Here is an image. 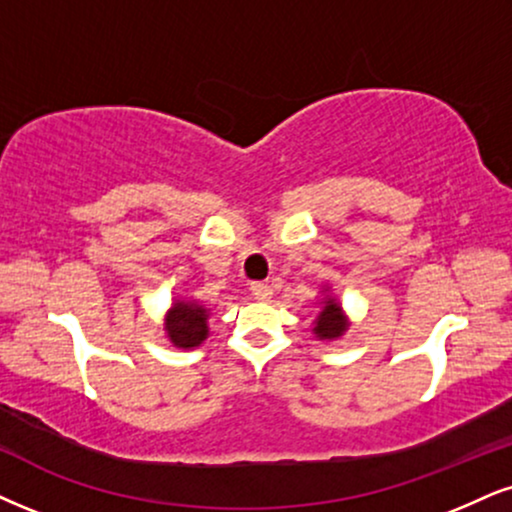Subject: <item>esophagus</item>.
<instances>
[{
    "label": "esophagus",
    "instance_id": "esophagus-1",
    "mask_svg": "<svg viewBox=\"0 0 512 512\" xmlns=\"http://www.w3.org/2000/svg\"><path fill=\"white\" fill-rule=\"evenodd\" d=\"M251 294H254V299L258 301H270L273 289H270V285H263V282H256V285H251Z\"/></svg>",
    "mask_w": 512,
    "mask_h": 512
}]
</instances>
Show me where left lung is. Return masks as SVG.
Here are the masks:
<instances>
[{"mask_svg":"<svg viewBox=\"0 0 512 512\" xmlns=\"http://www.w3.org/2000/svg\"><path fill=\"white\" fill-rule=\"evenodd\" d=\"M320 308L315 311L313 318V334L320 342H334V339L344 337L349 330V315L342 308V301L332 294V287H323L318 299Z\"/></svg>","mask_w":512,"mask_h":512,"instance_id":"1","label":"left lung"}]
</instances>
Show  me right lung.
<instances>
[{
    "label": "right lung",
    "instance_id": "right-lung-1",
    "mask_svg": "<svg viewBox=\"0 0 512 512\" xmlns=\"http://www.w3.org/2000/svg\"><path fill=\"white\" fill-rule=\"evenodd\" d=\"M208 318L211 308L192 299V296H175L163 318V332L175 349H197L208 339Z\"/></svg>",
    "mask_w": 512,
    "mask_h": 512
}]
</instances>
